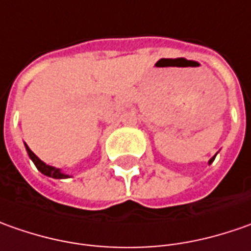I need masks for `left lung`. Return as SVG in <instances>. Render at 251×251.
<instances>
[{
    "mask_svg": "<svg viewBox=\"0 0 251 251\" xmlns=\"http://www.w3.org/2000/svg\"><path fill=\"white\" fill-rule=\"evenodd\" d=\"M214 158H215V157H214ZM214 158H211V160H210V164H211L212 161H214Z\"/></svg>",
    "mask_w": 251,
    "mask_h": 251,
    "instance_id": "8db88e82",
    "label": "left lung"
}]
</instances>
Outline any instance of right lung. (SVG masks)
Returning a JSON list of instances; mask_svg holds the SVG:
<instances>
[{
    "label": "right lung",
    "mask_w": 251,
    "mask_h": 251,
    "mask_svg": "<svg viewBox=\"0 0 251 251\" xmlns=\"http://www.w3.org/2000/svg\"><path fill=\"white\" fill-rule=\"evenodd\" d=\"M26 150H27V154H29V157L31 158V161L34 162L36 168L39 169L41 174H44V175H47V176L50 177H55V179H65V177H68V175L62 174L59 169L54 168V167H50V165H46V164L40 160L39 157H37V155H36V154L31 151L29 147H27V144H26Z\"/></svg>",
    "instance_id": "obj_1"
}]
</instances>
